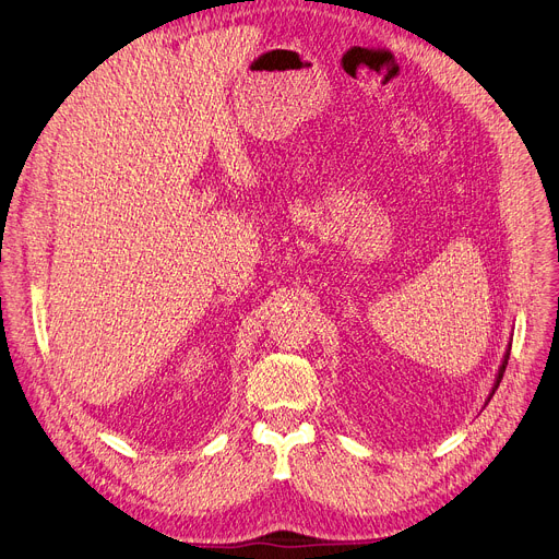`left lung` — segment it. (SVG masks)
<instances>
[{
  "label": "left lung",
  "instance_id": "1",
  "mask_svg": "<svg viewBox=\"0 0 559 559\" xmlns=\"http://www.w3.org/2000/svg\"><path fill=\"white\" fill-rule=\"evenodd\" d=\"M510 348H512V342H510V344H508V348H506L503 360H501V367H498V373H496V380H493V388H491V392H489V396H487V403L491 401V396H493V392L498 390V385H501L503 373H506V367H508V360H510Z\"/></svg>",
  "mask_w": 559,
  "mask_h": 559
}]
</instances>
